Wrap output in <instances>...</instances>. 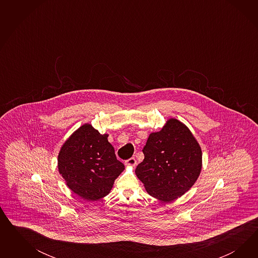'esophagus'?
<instances>
[{
	"instance_id": "obj_1",
	"label": "esophagus",
	"mask_w": 258,
	"mask_h": 258,
	"mask_svg": "<svg viewBox=\"0 0 258 258\" xmlns=\"http://www.w3.org/2000/svg\"><path fill=\"white\" fill-rule=\"evenodd\" d=\"M125 165H126V166H135L136 165V160L134 158H131L127 161H125Z\"/></svg>"
}]
</instances>
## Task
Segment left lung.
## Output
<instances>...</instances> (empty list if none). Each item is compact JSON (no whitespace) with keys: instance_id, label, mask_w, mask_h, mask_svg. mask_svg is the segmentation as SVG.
I'll return each mask as SVG.
<instances>
[{"instance_id":"8db88e82","label":"left lung","mask_w":258,"mask_h":258,"mask_svg":"<svg viewBox=\"0 0 258 258\" xmlns=\"http://www.w3.org/2000/svg\"><path fill=\"white\" fill-rule=\"evenodd\" d=\"M143 153L145 159L135 174L149 195L163 203L185 194L202 171L201 146L187 125L176 118L149 134Z\"/></svg>"}]
</instances>
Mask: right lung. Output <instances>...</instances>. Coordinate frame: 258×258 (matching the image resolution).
I'll return each mask as SVG.
<instances>
[{
	"label": "right lung",
	"mask_w": 258,
	"mask_h": 258,
	"mask_svg": "<svg viewBox=\"0 0 258 258\" xmlns=\"http://www.w3.org/2000/svg\"><path fill=\"white\" fill-rule=\"evenodd\" d=\"M91 124H84L63 143L57 168L66 185L83 200L95 202L109 194L125 169L108 141Z\"/></svg>",
	"instance_id": "obj_1"
}]
</instances>
